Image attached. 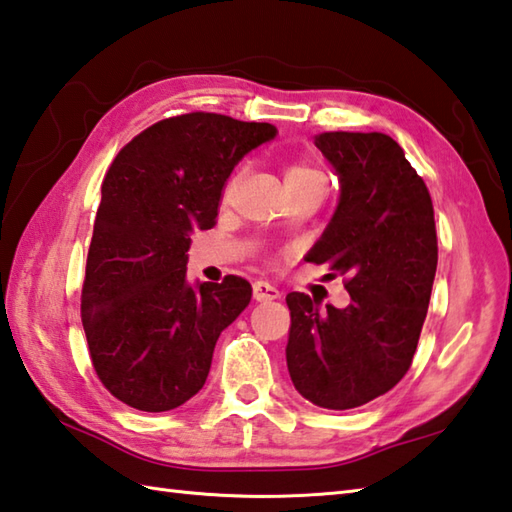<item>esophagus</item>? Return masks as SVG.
Segmentation results:
<instances>
[{"label":"esophagus","mask_w":512,"mask_h":512,"mask_svg":"<svg viewBox=\"0 0 512 512\" xmlns=\"http://www.w3.org/2000/svg\"><path fill=\"white\" fill-rule=\"evenodd\" d=\"M254 298L258 302H269V300L280 298V291L274 285L265 283V280H256V283H254Z\"/></svg>","instance_id":"34e87169"}]
</instances>
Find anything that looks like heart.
Listing matches in <instances>:
<instances>
[{"label": "heart", "mask_w": 512, "mask_h": 512, "mask_svg": "<svg viewBox=\"0 0 512 512\" xmlns=\"http://www.w3.org/2000/svg\"><path fill=\"white\" fill-rule=\"evenodd\" d=\"M314 176H322L316 168H309V165H291L285 172V181H294V179H314ZM234 183H236V176L227 185V194L234 190Z\"/></svg>", "instance_id": "1"}]
</instances>
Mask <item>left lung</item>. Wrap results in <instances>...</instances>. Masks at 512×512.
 Listing matches in <instances>:
<instances>
[{"instance_id": "8db88e82", "label": "left lung", "mask_w": 512, "mask_h": 512, "mask_svg": "<svg viewBox=\"0 0 512 512\" xmlns=\"http://www.w3.org/2000/svg\"><path fill=\"white\" fill-rule=\"evenodd\" d=\"M316 148L340 201L309 263L344 276L349 307L287 294V369L302 398L356 409L391 391L413 362L437 269L433 201L404 150L382 132H322Z\"/></svg>"}]
</instances>
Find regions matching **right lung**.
Here are the masks:
<instances>
[{"label":"right lung","instance_id":"1","mask_svg":"<svg viewBox=\"0 0 512 512\" xmlns=\"http://www.w3.org/2000/svg\"><path fill=\"white\" fill-rule=\"evenodd\" d=\"M271 123L190 112L123 145L101 183L81 289L92 367L114 398L161 413L203 389L216 340L252 300L241 276L187 283L194 229L216 225L234 165Z\"/></svg>","mask_w":512,"mask_h":512}]
</instances>
